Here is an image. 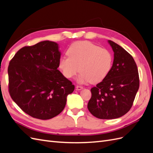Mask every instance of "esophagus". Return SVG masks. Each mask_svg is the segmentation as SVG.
<instances>
[{"mask_svg":"<svg viewBox=\"0 0 153 153\" xmlns=\"http://www.w3.org/2000/svg\"><path fill=\"white\" fill-rule=\"evenodd\" d=\"M82 89H83V87L81 86V85H76V89L77 91H80V90H81Z\"/></svg>","mask_w":153,"mask_h":153,"instance_id":"esophagus-1","label":"esophagus"}]
</instances>
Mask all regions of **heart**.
<instances>
[{"instance_id": "heart-1", "label": "heart", "mask_w": 153, "mask_h": 153, "mask_svg": "<svg viewBox=\"0 0 153 153\" xmlns=\"http://www.w3.org/2000/svg\"><path fill=\"white\" fill-rule=\"evenodd\" d=\"M68 56L59 61V67L64 76L71 78L78 71V81L97 83L108 75L112 66L113 57L110 51L101 48L89 41H79L71 45L67 50Z\"/></svg>"}]
</instances>
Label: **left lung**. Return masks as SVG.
I'll list each match as a JSON object with an SVG mask.
<instances>
[{
  "label": "left lung",
  "instance_id": "1",
  "mask_svg": "<svg viewBox=\"0 0 153 153\" xmlns=\"http://www.w3.org/2000/svg\"><path fill=\"white\" fill-rule=\"evenodd\" d=\"M114 52L108 75L91 88L88 110L101 119H116L131 109L139 88V75L131 55L121 46L108 40Z\"/></svg>",
  "mask_w": 153,
  "mask_h": 153
}]
</instances>
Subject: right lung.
I'll return each instance as SVG.
<instances>
[{
	"mask_svg": "<svg viewBox=\"0 0 153 153\" xmlns=\"http://www.w3.org/2000/svg\"><path fill=\"white\" fill-rule=\"evenodd\" d=\"M57 43L41 41L20 49L8 66L12 100L30 116L47 120L64 110L75 85L60 72Z\"/></svg>",
	"mask_w": 153,
	"mask_h": 153,
	"instance_id": "right-lung-1",
	"label": "right lung"
}]
</instances>
